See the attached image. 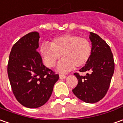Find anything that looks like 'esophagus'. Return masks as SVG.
Instances as JSON below:
<instances>
[{
  "instance_id": "obj_1",
  "label": "esophagus",
  "mask_w": 123,
  "mask_h": 123,
  "mask_svg": "<svg viewBox=\"0 0 123 123\" xmlns=\"http://www.w3.org/2000/svg\"><path fill=\"white\" fill-rule=\"evenodd\" d=\"M66 77H67V76L65 75H63V74H61V75H59V77H60V79H65Z\"/></svg>"
}]
</instances>
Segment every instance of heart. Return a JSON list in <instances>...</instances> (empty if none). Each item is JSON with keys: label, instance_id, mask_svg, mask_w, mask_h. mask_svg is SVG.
Segmentation results:
<instances>
[{"label": "heart", "instance_id": "1", "mask_svg": "<svg viewBox=\"0 0 123 123\" xmlns=\"http://www.w3.org/2000/svg\"><path fill=\"white\" fill-rule=\"evenodd\" d=\"M92 52L90 42L75 34H65L54 38L50 44L43 43L40 54L44 64L54 67L61 56L63 58L58 65L60 72H68L74 67L79 68L89 61Z\"/></svg>", "mask_w": 123, "mask_h": 123}]
</instances>
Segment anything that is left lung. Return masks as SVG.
Instances as JSON below:
<instances>
[{"label": "left lung", "mask_w": 123, "mask_h": 123, "mask_svg": "<svg viewBox=\"0 0 123 123\" xmlns=\"http://www.w3.org/2000/svg\"><path fill=\"white\" fill-rule=\"evenodd\" d=\"M92 52L89 61L79 70L87 73L85 76L78 73L74 75L78 83L73 92L87 103H96L107 93L114 71L113 55L110 46L96 33H90Z\"/></svg>", "instance_id": "8db88e82"}]
</instances>
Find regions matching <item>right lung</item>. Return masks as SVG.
Masks as SVG:
<instances>
[{
	"mask_svg": "<svg viewBox=\"0 0 123 123\" xmlns=\"http://www.w3.org/2000/svg\"><path fill=\"white\" fill-rule=\"evenodd\" d=\"M40 36L27 33L16 42L9 55L7 73L12 93L27 108H38L46 103L59 75L44 66L37 51Z\"/></svg>",
	"mask_w": 123,
	"mask_h": 123,
	"instance_id": "right-lung-1",
	"label": "right lung"
}]
</instances>
